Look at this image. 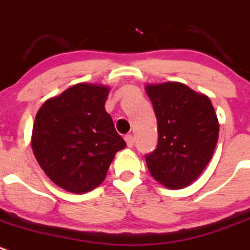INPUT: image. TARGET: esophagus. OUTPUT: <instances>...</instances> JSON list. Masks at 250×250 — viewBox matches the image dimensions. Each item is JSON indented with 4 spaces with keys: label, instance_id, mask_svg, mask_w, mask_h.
<instances>
[{
    "label": "esophagus",
    "instance_id": "1",
    "mask_svg": "<svg viewBox=\"0 0 250 250\" xmlns=\"http://www.w3.org/2000/svg\"><path fill=\"white\" fill-rule=\"evenodd\" d=\"M125 141H126L127 147H132L135 145V137L132 135H126L125 136Z\"/></svg>",
    "mask_w": 250,
    "mask_h": 250
}]
</instances>
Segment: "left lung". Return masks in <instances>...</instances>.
Instances as JSON below:
<instances>
[{
    "label": "left lung",
    "mask_w": 250,
    "mask_h": 250,
    "mask_svg": "<svg viewBox=\"0 0 250 250\" xmlns=\"http://www.w3.org/2000/svg\"><path fill=\"white\" fill-rule=\"evenodd\" d=\"M158 127L157 148L146 154L152 177L169 189L198 179L218 140L217 115L210 98L179 82L147 84Z\"/></svg>",
    "instance_id": "8db88e82"
}]
</instances>
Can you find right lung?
<instances>
[{
  "label": "right lung",
  "instance_id": "add662e5",
  "mask_svg": "<svg viewBox=\"0 0 250 250\" xmlns=\"http://www.w3.org/2000/svg\"><path fill=\"white\" fill-rule=\"evenodd\" d=\"M109 88L78 83L50 98L35 116L32 148L45 174L62 189H96L126 142L105 111Z\"/></svg>",
  "mask_w": 250,
  "mask_h": 250
}]
</instances>
